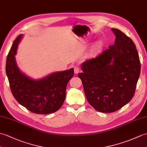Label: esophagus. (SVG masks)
I'll use <instances>...</instances> for the list:
<instances>
[{
  "mask_svg": "<svg viewBox=\"0 0 147 147\" xmlns=\"http://www.w3.org/2000/svg\"><path fill=\"white\" fill-rule=\"evenodd\" d=\"M80 68L78 67V66H75L74 68V74H78L80 72Z\"/></svg>",
  "mask_w": 147,
  "mask_h": 147,
  "instance_id": "obj_1",
  "label": "esophagus"
}]
</instances>
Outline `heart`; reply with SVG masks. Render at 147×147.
Listing matches in <instances>:
<instances>
[{
  "label": "heart",
  "mask_w": 147,
  "mask_h": 147,
  "mask_svg": "<svg viewBox=\"0 0 147 147\" xmlns=\"http://www.w3.org/2000/svg\"><path fill=\"white\" fill-rule=\"evenodd\" d=\"M101 47V42H97L96 44H94V46L92 47V49L90 51V57H94L96 56L99 53Z\"/></svg>",
  "instance_id": "heart-1"
}]
</instances>
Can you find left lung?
<instances>
[{"instance_id":"1","label":"left lung","mask_w":147,"mask_h":147,"mask_svg":"<svg viewBox=\"0 0 147 147\" xmlns=\"http://www.w3.org/2000/svg\"><path fill=\"white\" fill-rule=\"evenodd\" d=\"M114 45L96 58L81 64L78 74L88 101L95 110L112 113L134 96L140 74V63L132 40L117 29Z\"/></svg>"}]
</instances>
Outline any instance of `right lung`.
Listing matches in <instances>:
<instances>
[{
  "label": "right lung",
  "instance_id": "add662e5",
  "mask_svg": "<svg viewBox=\"0 0 147 147\" xmlns=\"http://www.w3.org/2000/svg\"><path fill=\"white\" fill-rule=\"evenodd\" d=\"M23 37L20 34L16 39L7 57L6 74L12 93L18 103L30 111L53 113L63 105L67 84L73 76L74 69L53 73L39 80L28 76L20 70L16 59Z\"/></svg>",
  "mask_w": 147,
  "mask_h": 147
}]
</instances>
